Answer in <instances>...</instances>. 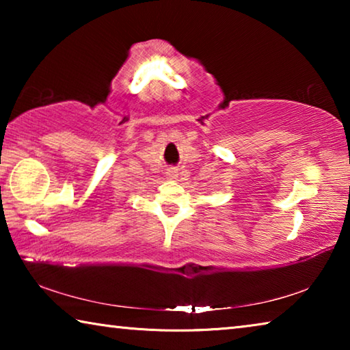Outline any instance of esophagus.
<instances>
[{"mask_svg":"<svg viewBox=\"0 0 350 350\" xmlns=\"http://www.w3.org/2000/svg\"><path fill=\"white\" fill-rule=\"evenodd\" d=\"M177 176H179V173H177L176 168H168L167 170V177H168V179H177Z\"/></svg>","mask_w":350,"mask_h":350,"instance_id":"1","label":"esophagus"}]
</instances>
